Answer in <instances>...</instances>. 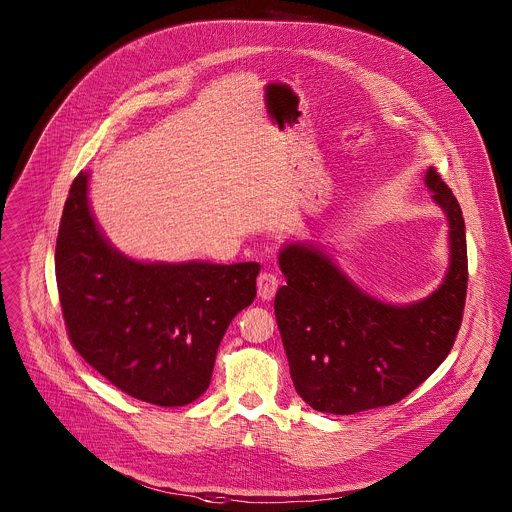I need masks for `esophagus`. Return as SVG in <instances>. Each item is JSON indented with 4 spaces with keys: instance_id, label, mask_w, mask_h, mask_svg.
Returning a JSON list of instances; mask_svg holds the SVG:
<instances>
[{
    "instance_id": "obj_1",
    "label": "esophagus",
    "mask_w": 512,
    "mask_h": 512,
    "mask_svg": "<svg viewBox=\"0 0 512 512\" xmlns=\"http://www.w3.org/2000/svg\"><path fill=\"white\" fill-rule=\"evenodd\" d=\"M277 285H279L277 275L267 273V271L261 273V275L257 277V294H259V298L265 300V302L273 300L275 294H277Z\"/></svg>"
}]
</instances>
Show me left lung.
Wrapping results in <instances>:
<instances>
[{
	"label": "left lung",
	"mask_w": 512,
	"mask_h": 512,
	"mask_svg": "<svg viewBox=\"0 0 512 512\" xmlns=\"http://www.w3.org/2000/svg\"><path fill=\"white\" fill-rule=\"evenodd\" d=\"M431 200L448 218L450 263L427 298L389 304L358 287L334 257L308 241L279 249L287 279L275 318L298 395L316 411L352 415L401 401L448 356L460 330L468 253L462 208L433 168Z\"/></svg>",
	"instance_id": "left-lung-1"
}]
</instances>
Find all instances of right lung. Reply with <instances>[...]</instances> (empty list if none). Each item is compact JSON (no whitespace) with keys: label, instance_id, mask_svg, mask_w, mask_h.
<instances>
[{"label":"right lung","instance_id":"add662e5","mask_svg":"<svg viewBox=\"0 0 512 512\" xmlns=\"http://www.w3.org/2000/svg\"><path fill=\"white\" fill-rule=\"evenodd\" d=\"M89 176L70 186L54 255L70 342L133 399L188 405L208 389L229 324L253 304L261 265L127 257L95 221Z\"/></svg>","mask_w":512,"mask_h":512}]
</instances>
